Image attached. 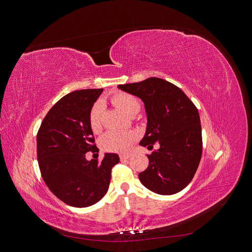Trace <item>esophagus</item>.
<instances>
[{"mask_svg":"<svg viewBox=\"0 0 252 252\" xmlns=\"http://www.w3.org/2000/svg\"><path fill=\"white\" fill-rule=\"evenodd\" d=\"M130 158V155H123V154L120 155L121 161H123V159H127V158Z\"/></svg>","mask_w":252,"mask_h":252,"instance_id":"esophagus-1","label":"esophagus"}]
</instances>
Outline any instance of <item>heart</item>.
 Wrapping results in <instances>:
<instances>
[{"label": "heart", "instance_id": "obj_1", "mask_svg": "<svg viewBox=\"0 0 252 252\" xmlns=\"http://www.w3.org/2000/svg\"><path fill=\"white\" fill-rule=\"evenodd\" d=\"M112 104L118 107L122 112L129 116L133 112H138L140 109V102L135 96L118 93L111 96ZM102 103L96 102L94 104L89 111V125L94 132H98L102 128ZM136 138L133 132H118L110 131L105 133L101 139V147L106 151L111 152H127L130 149L132 143Z\"/></svg>", "mask_w": 252, "mask_h": 252}]
</instances>
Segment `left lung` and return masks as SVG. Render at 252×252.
<instances>
[{
  "mask_svg": "<svg viewBox=\"0 0 252 252\" xmlns=\"http://www.w3.org/2000/svg\"><path fill=\"white\" fill-rule=\"evenodd\" d=\"M119 89L140 97L147 114V127L140 145L152 149L149 165L139 173L142 184L152 192L174 194L184 189L199 167L203 142L201 120L194 104L172 83L148 78L119 85Z\"/></svg>",
  "mask_w": 252,
  "mask_h": 252,
  "instance_id": "8db88e82",
  "label": "left lung"
}]
</instances>
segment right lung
Returning <instances> with one entry per match:
<instances>
[{"label":"right lung","mask_w":252,"mask_h":252,"mask_svg":"<svg viewBox=\"0 0 252 252\" xmlns=\"http://www.w3.org/2000/svg\"><path fill=\"white\" fill-rule=\"evenodd\" d=\"M101 89H82L66 94L44 118L36 135L37 163L50 191L72 207H88L100 201L110 184L117 154H105L102 162L87 161L95 152L89 111Z\"/></svg>","instance_id":"obj_1"}]
</instances>
